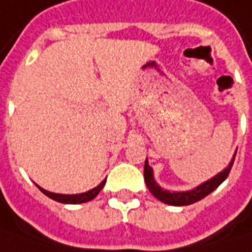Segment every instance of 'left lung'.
<instances>
[{
    "label": "left lung",
    "mask_w": 252,
    "mask_h": 252,
    "mask_svg": "<svg viewBox=\"0 0 252 252\" xmlns=\"http://www.w3.org/2000/svg\"><path fill=\"white\" fill-rule=\"evenodd\" d=\"M236 153H237V151H236ZM236 153H234L233 159H231L230 164L226 169L221 170L219 174H216L215 177H212L211 180H208V181H205L201 186H198L196 188H194V189H191V191H184V192H174V191H173V192H170V191L163 189V188L159 187V184L155 181L152 167L148 164V159L145 160V167H143L145 183H146L148 189L153 194V196L158 198L161 202H164V204L174 205V206H186V205H191L194 204V202L201 201V199L205 198L206 195H209L212 191H215V189L227 178L230 170H231V166H233V163H234Z\"/></svg>",
    "instance_id": "left-lung-1"
}]
</instances>
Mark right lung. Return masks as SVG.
<instances>
[{
    "mask_svg": "<svg viewBox=\"0 0 252 252\" xmlns=\"http://www.w3.org/2000/svg\"><path fill=\"white\" fill-rule=\"evenodd\" d=\"M106 184V180H103L100 183L99 186L94 187L91 191H86V192H82V194H75V195H64V194H54V192H50V191H46L43 189L41 187H39V189L47 195L48 198L54 199L57 202H61V204H83V202H88V201H92L93 198H96V195L101 191V188Z\"/></svg>",
    "mask_w": 252,
    "mask_h": 252,
    "instance_id": "right-lung-1",
    "label": "right lung"
}]
</instances>
